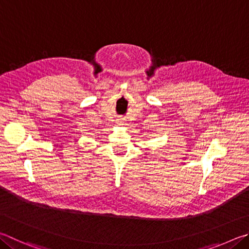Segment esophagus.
I'll return each instance as SVG.
<instances>
[{"label":"esophagus","mask_w":249,"mask_h":249,"mask_svg":"<svg viewBox=\"0 0 249 249\" xmlns=\"http://www.w3.org/2000/svg\"><path fill=\"white\" fill-rule=\"evenodd\" d=\"M117 122H119V124H120V125H124V123H125V122H124L123 120H122V119H120V120L117 121Z\"/></svg>","instance_id":"1"}]
</instances>
